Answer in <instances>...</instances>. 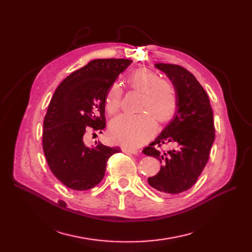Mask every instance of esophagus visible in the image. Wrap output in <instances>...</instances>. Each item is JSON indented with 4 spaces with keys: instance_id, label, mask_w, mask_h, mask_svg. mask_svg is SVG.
<instances>
[{
    "instance_id": "obj_1",
    "label": "esophagus",
    "mask_w": 252,
    "mask_h": 252,
    "mask_svg": "<svg viewBox=\"0 0 252 252\" xmlns=\"http://www.w3.org/2000/svg\"><path fill=\"white\" fill-rule=\"evenodd\" d=\"M122 150H123L124 152H126V154H132V155H138L139 154V150L136 149H130V148H122Z\"/></svg>"
}]
</instances>
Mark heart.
<instances>
[{
  "label": "heart",
  "mask_w": 252,
  "mask_h": 252,
  "mask_svg": "<svg viewBox=\"0 0 252 252\" xmlns=\"http://www.w3.org/2000/svg\"><path fill=\"white\" fill-rule=\"evenodd\" d=\"M127 83L131 89L142 93L139 110L135 116L121 114L109 125L110 139L125 147H139L156 132V121L167 123L178 110V93L173 84L159 78L148 68H136L128 75ZM122 90L117 83L108 88L105 96V107L108 113H116L121 106Z\"/></svg>",
  "instance_id": "b5f03b06"
}]
</instances>
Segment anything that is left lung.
Segmentation results:
<instances>
[{"label": "left lung", "instance_id": "8db88e82", "mask_svg": "<svg viewBox=\"0 0 252 252\" xmlns=\"http://www.w3.org/2000/svg\"><path fill=\"white\" fill-rule=\"evenodd\" d=\"M155 66L174 85L179 104L173 120L143 149L144 155L155 157L162 164L159 171L148 178V184L158 191L177 194L195 184L208 162L216 136L213 112L207 94L191 72L174 64ZM163 143H171L174 148L158 150Z\"/></svg>", "mask_w": 252, "mask_h": 252}]
</instances>
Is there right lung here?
Returning <instances> with one entry per match:
<instances>
[{
    "mask_svg": "<svg viewBox=\"0 0 252 252\" xmlns=\"http://www.w3.org/2000/svg\"><path fill=\"white\" fill-rule=\"evenodd\" d=\"M132 63L126 59L93 60L60 84L43 125V150L50 170L73 190H88L100 183L108 158L119 147L85 145V133L106 126L105 96L108 88Z\"/></svg>",
    "mask_w": 252,
    "mask_h": 252,
    "instance_id": "1",
    "label": "right lung"
}]
</instances>
